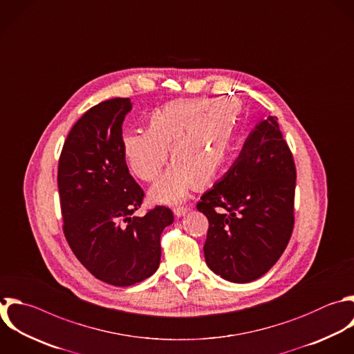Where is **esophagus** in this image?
<instances>
[{"label": "esophagus", "mask_w": 354, "mask_h": 354, "mask_svg": "<svg viewBox=\"0 0 354 354\" xmlns=\"http://www.w3.org/2000/svg\"><path fill=\"white\" fill-rule=\"evenodd\" d=\"M189 210V207H187V206H178V207H174L173 209V212H174V214L177 216V217H183V216H185V213Z\"/></svg>", "instance_id": "1"}]
</instances>
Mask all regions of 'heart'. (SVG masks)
<instances>
[{"label": "heart", "instance_id": "heart-1", "mask_svg": "<svg viewBox=\"0 0 354 354\" xmlns=\"http://www.w3.org/2000/svg\"><path fill=\"white\" fill-rule=\"evenodd\" d=\"M238 105L232 100H177L155 111L145 131L127 133L122 148L131 173L145 183L158 180L169 152L176 165L152 187L153 202L176 205L194 187L212 184L234 147Z\"/></svg>", "mask_w": 354, "mask_h": 354}]
</instances>
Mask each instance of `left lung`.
<instances>
[{"instance_id": "8db88e82", "label": "left lung", "mask_w": 354, "mask_h": 354, "mask_svg": "<svg viewBox=\"0 0 354 354\" xmlns=\"http://www.w3.org/2000/svg\"><path fill=\"white\" fill-rule=\"evenodd\" d=\"M296 167L277 118L260 122L243 148L196 209L209 220L203 246L209 268L245 283L266 274L293 230Z\"/></svg>"}]
</instances>
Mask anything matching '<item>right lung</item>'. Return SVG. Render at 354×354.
<instances>
[{"instance_id":"add662e5","label":"right lung","mask_w":354,"mask_h":354,"mask_svg":"<svg viewBox=\"0 0 354 354\" xmlns=\"http://www.w3.org/2000/svg\"><path fill=\"white\" fill-rule=\"evenodd\" d=\"M131 108L130 98H113L88 109L72 127L58 165L66 241L95 278L115 286L134 285L158 270L160 235L174 220L165 206L134 216L144 191L122 148Z\"/></svg>"}]
</instances>
